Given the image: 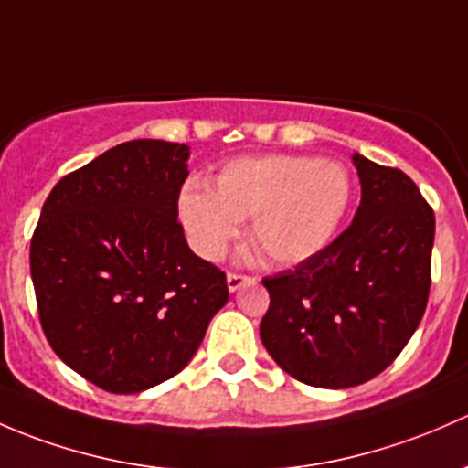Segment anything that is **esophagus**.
<instances>
[{
	"instance_id": "esophagus-1",
	"label": "esophagus",
	"mask_w": 468,
	"mask_h": 468,
	"mask_svg": "<svg viewBox=\"0 0 468 468\" xmlns=\"http://www.w3.org/2000/svg\"><path fill=\"white\" fill-rule=\"evenodd\" d=\"M250 282H252V277H248V274H236V272L228 274L229 292H236L240 286H245V283H250Z\"/></svg>"
}]
</instances>
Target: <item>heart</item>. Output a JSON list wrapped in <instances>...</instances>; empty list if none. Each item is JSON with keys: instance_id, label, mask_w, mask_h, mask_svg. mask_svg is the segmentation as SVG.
<instances>
[{"instance_id": "obj_1", "label": "heart", "mask_w": 468, "mask_h": 468, "mask_svg": "<svg viewBox=\"0 0 468 468\" xmlns=\"http://www.w3.org/2000/svg\"><path fill=\"white\" fill-rule=\"evenodd\" d=\"M349 171L340 162L306 155L245 157L225 164L214 191L186 185L180 220L196 252L223 257L250 218V239L274 266H297L324 252L351 207Z\"/></svg>"}]
</instances>
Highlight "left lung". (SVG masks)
<instances>
[{
	"label": "left lung",
	"instance_id": "1",
	"mask_svg": "<svg viewBox=\"0 0 468 468\" xmlns=\"http://www.w3.org/2000/svg\"><path fill=\"white\" fill-rule=\"evenodd\" d=\"M360 205L324 252L263 279L261 342L313 388L367 383L401 354L431 291L435 214L399 168L354 153Z\"/></svg>",
	"mask_w": 468,
	"mask_h": 468
}]
</instances>
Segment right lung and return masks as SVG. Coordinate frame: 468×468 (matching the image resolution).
Here are the masks:
<instances>
[{
	"instance_id": "1",
	"label": "right lung",
	"mask_w": 468,
	"mask_h": 468,
	"mask_svg": "<svg viewBox=\"0 0 468 468\" xmlns=\"http://www.w3.org/2000/svg\"><path fill=\"white\" fill-rule=\"evenodd\" d=\"M186 144L133 139L51 189L31 240L42 329L58 358L112 394L189 365L229 300L225 272L177 223Z\"/></svg>"
}]
</instances>
